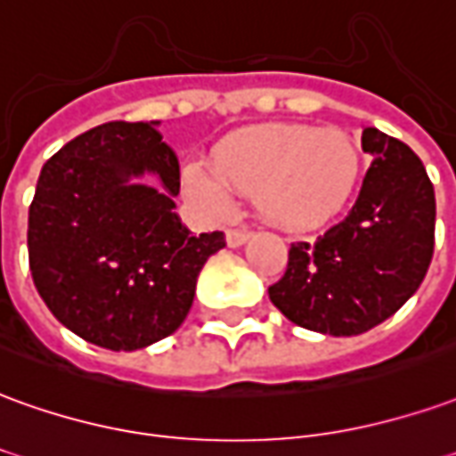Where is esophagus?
Segmentation results:
<instances>
[{
  "instance_id": "34e87169",
  "label": "esophagus",
  "mask_w": 456,
  "mask_h": 456,
  "mask_svg": "<svg viewBox=\"0 0 456 456\" xmlns=\"http://www.w3.org/2000/svg\"><path fill=\"white\" fill-rule=\"evenodd\" d=\"M249 237H251V232H247V229H229L227 244L232 247V249H237V247H241V244H247Z\"/></svg>"
}]
</instances>
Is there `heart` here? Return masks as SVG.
I'll return each instance as SVG.
<instances>
[{
    "mask_svg": "<svg viewBox=\"0 0 456 456\" xmlns=\"http://www.w3.org/2000/svg\"><path fill=\"white\" fill-rule=\"evenodd\" d=\"M361 180V151L348 133L298 123L241 130L215 151V167L192 160L183 170V192L200 215L224 219L237 192L256 197L272 224L314 229L343 212Z\"/></svg>",
    "mask_w": 456,
    "mask_h": 456,
    "instance_id": "1",
    "label": "heart"
}]
</instances>
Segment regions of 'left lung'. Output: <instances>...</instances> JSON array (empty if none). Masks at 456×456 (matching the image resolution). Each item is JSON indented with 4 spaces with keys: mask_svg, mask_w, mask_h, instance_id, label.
Returning <instances> with one entry per match:
<instances>
[{
    "mask_svg": "<svg viewBox=\"0 0 456 456\" xmlns=\"http://www.w3.org/2000/svg\"><path fill=\"white\" fill-rule=\"evenodd\" d=\"M372 165L350 215L316 241L291 244L269 289L291 323L323 336H361L419 289L435 249V187L405 142L362 130Z\"/></svg>",
    "mask_w": 456,
    "mask_h": 456,
    "instance_id": "left-lung-1",
    "label": "left lung"
}]
</instances>
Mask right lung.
<instances>
[{
  "mask_svg": "<svg viewBox=\"0 0 456 456\" xmlns=\"http://www.w3.org/2000/svg\"><path fill=\"white\" fill-rule=\"evenodd\" d=\"M158 126L116 120L66 142L28 207L37 291L71 333L108 350L175 333L224 247L222 232L197 237L177 217L180 165Z\"/></svg>",
  "mask_w": 456,
  "mask_h": 456,
  "instance_id": "right-lung-1",
  "label": "right lung"
}]
</instances>
